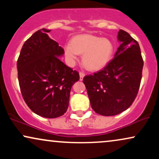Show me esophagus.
I'll return each instance as SVG.
<instances>
[{"label": "esophagus", "mask_w": 159, "mask_h": 159, "mask_svg": "<svg viewBox=\"0 0 159 159\" xmlns=\"http://www.w3.org/2000/svg\"><path fill=\"white\" fill-rule=\"evenodd\" d=\"M79 75H80V81H82V80H83V78H84V72H80L79 73Z\"/></svg>", "instance_id": "34e87169"}]
</instances>
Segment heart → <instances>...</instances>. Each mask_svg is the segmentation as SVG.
I'll return each mask as SVG.
<instances>
[{
    "instance_id": "obj_1",
    "label": "heart",
    "mask_w": 159,
    "mask_h": 159,
    "mask_svg": "<svg viewBox=\"0 0 159 159\" xmlns=\"http://www.w3.org/2000/svg\"><path fill=\"white\" fill-rule=\"evenodd\" d=\"M114 53V45L109 39L91 34L74 36L64 45V54L71 65L82 55V63L90 71H98L107 65Z\"/></svg>"
}]
</instances>
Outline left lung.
Here are the masks:
<instances>
[{
    "label": "left lung",
    "mask_w": 159,
    "mask_h": 159,
    "mask_svg": "<svg viewBox=\"0 0 159 159\" xmlns=\"http://www.w3.org/2000/svg\"><path fill=\"white\" fill-rule=\"evenodd\" d=\"M121 44L114 59L102 70L83 79L93 111L114 116L125 111L135 99L142 78L143 61L138 42L120 30Z\"/></svg>",
    "instance_id": "1"
}]
</instances>
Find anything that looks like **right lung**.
<instances>
[{"label":"right lung","instance_id":"1","mask_svg":"<svg viewBox=\"0 0 159 159\" xmlns=\"http://www.w3.org/2000/svg\"><path fill=\"white\" fill-rule=\"evenodd\" d=\"M51 30L34 33L23 45L17 61L22 97L33 112L45 118L64 114L71 88L79 73L60 60L64 50L49 37Z\"/></svg>","mask_w":159,"mask_h":159}]
</instances>
